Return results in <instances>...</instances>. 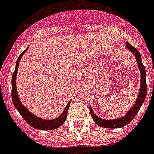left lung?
Instances as JSON below:
<instances>
[{"label":"left lung","instance_id":"1","mask_svg":"<svg viewBox=\"0 0 154 154\" xmlns=\"http://www.w3.org/2000/svg\"><path fill=\"white\" fill-rule=\"evenodd\" d=\"M126 47L130 52H132L133 55H135L136 60L137 62V65H138L140 72V92L138 94V97L136 99L135 104L132 108L128 110L126 114L120 118H117L115 119H101L100 117L97 116L93 112L92 107L89 106L90 109V114L92 116V119L94 122L101 127L107 128V129H116V128H121L126 126L127 124L131 122L135 117L137 112L140 109L141 106L143 103L145 98L146 96V70L144 67L143 64L142 62V58L141 55L139 52L138 50L136 48L133 47V45L129 43L126 42Z\"/></svg>","mask_w":154,"mask_h":154}]
</instances>
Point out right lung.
Instances as JSON below:
<instances>
[{"label": "right lung", "instance_id": "right-lung-1", "mask_svg": "<svg viewBox=\"0 0 154 154\" xmlns=\"http://www.w3.org/2000/svg\"><path fill=\"white\" fill-rule=\"evenodd\" d=\"M28 48H27L26 49L24 50L22 53H21L20 56L17 58V62H16L15 65V70L14 72L13 75H12L11 79V85H12V90H11V96H12V101H13L14 106L16 108V109L18 111V112L21 114V116L24 118V119L26 121L27 123L32 126L35 129L40 130H55L57 128L60 127L64 123H65L66 117H67L68 111H69V106H70L71 100L68 103L67 106H65V109L62 112L58 118L53 119H42V118L37 116L36 115L31 112L26 107L24 106V105L21 103V99L19 98L18 94H17V85H16V78H17V69H18L19 63H20V60H21V57L23 56L25 51L28 50Z\"/></svg>", "mask_w": 154, "mask_h": 154}]
</instances>
